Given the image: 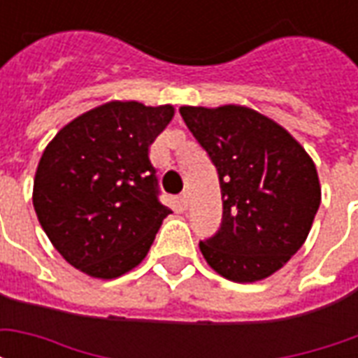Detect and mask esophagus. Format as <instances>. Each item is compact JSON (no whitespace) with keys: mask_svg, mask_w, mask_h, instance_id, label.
Masks as SVG:
<instances>
[{"mask_svg":"<svg viewBox=\"0 0 358 358\" xmlns=\"http://www.w3.org/2000/svg\"><path fill=\"white\" fill-rule=\"evenodd\" d=\"M180 207H182V209H187V205H189V195L187 194H182L180 195Z\"/></svg>","mask_w":358,"mask_h":358,"instance_id":"esophagus-1","label":"esophagus"}]
</instances>
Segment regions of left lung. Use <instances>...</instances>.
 <instances>
[{
	"instance_id": "left-lung-1",
	"label": "left lung",
	"mask_w": 358,
	"mask_h": 358,
	"mask_svg": "<svg viewBox=\"0 0 358 358\" xmlns=\"http://www.w3.org/2000/svg\"><path fill=\"white\" fill-rule=\"evenodd\" d=\"M184 122L217 166L222 224L199 241L217 274L238 284L272 276L307 240L322 192L305 148L245 105L180 107Z\"/></svg>"
}]
</instances>
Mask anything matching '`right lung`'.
<instances>
[{"label":"right lung","instance_id":"1","mask_svg":"<svg viewBox=\"0 0 358 358\" xmlns=\"http://www.w3.org/2000/svg\"><path fill=\"white\" fill-rule=\"evenodd\" d=\"M172 105L113 99L82 113L45 145L32 189L36 217L66 263L115 280L145 259L171 209L157 199L149 145Z\"/></svg>","mask_w":358,"mask_h":358}]
</instances>
